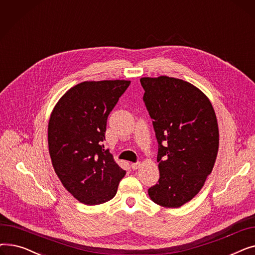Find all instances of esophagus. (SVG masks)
I'll list each match as a JSON object with an SVG mask.
<instances>
[{
  "label": "esophagus",
  "instance_id": "1",
  "mask_svg": "<svg viewBox=\"0 0 255 255\" xmlns=\"http://www.w3.org/2000/svg\"><path fill=\"white\" fill-rule=\"evenodd\" d=\"M139 165H140V162H134V163H131L130 166L132 169H137L139 167Z\"/></svg>",
  "mask_w": 255,
  "mask_h": 255
}]
</instances>
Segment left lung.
Masks as SVG:
<instances>
[{
	"label": "left lung",
	"mask_w": 255,
	"mask_h": 255,
	"mask_svg": "<svg viewBox=\"0 0 255 255\" xmlns=\"http://www.w3.org/2000/svg\"><path fill=\"white\" fill-rule=\"evenodd\" d=\"M143 102L158 141V183L148 193L165 208H179L203 188L218 153L215 112L205 94L185 80L142 77Z\"/></svg>",
	"instance_id": "left-lung-1"
}]
</instances>
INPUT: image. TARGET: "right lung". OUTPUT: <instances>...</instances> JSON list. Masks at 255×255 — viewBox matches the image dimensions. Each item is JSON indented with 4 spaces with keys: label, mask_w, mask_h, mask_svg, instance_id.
I'll use <instances>...</instances> for the list:
<instances>
[{
    "label": "right lung",
    "mask_w": 255,
    "mask_h": 255,
    "mask_svg": "<svg viewBox=\"0 0 255 255\" xmlns=\"http://www.w3.org/2000/svg\"><path fill=\"white\" fill-rule=\"evenodd\" d=\"M129 80L84 82L67 91L48 123L51 163L63 186L93 206L109 202L126 171L104 148L107 118Z\"/></svg>",
    "instance_id": "1"
}]
</instances>
